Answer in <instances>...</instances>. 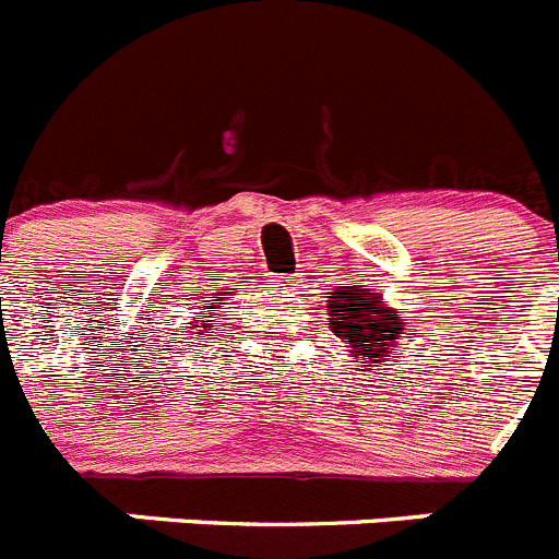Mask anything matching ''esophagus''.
Returning <instances> with one entry per match:
<instances>
[{
  "instance_id": "1",
  "label": "esophagus",
  "mask_w": 559,
  "mask_h": 559,
  "mask_svg": "<svg viewBox=\"0 0 559 559\" xmlns=\"http://www.w3.org/2000/svg\"><path fill=\"white\" fill-rule=\"evenodd\" d=\"M284 286V289H292V286H295V281H286V284H281Z\"/></svg>"
}]
</instances>
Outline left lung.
<instances>
[{
	"label": "left lung",
	"instance_id": "1",
	"mask_svg": "<svg viewBox=\"0 0 559 559\" xmlns=\"http://www.w3.org/2000/svg\"><path fill=\"white\" fill-rule=\"evenodd\" d=\"M331 331L348 342L356 356H367V367H379L381 356H386L401 334V323L395 311L370 289L336 286L329 292Z\"/></svg>",
	"mask_w": 559,
	"mask_h": 559
}]
</instances>
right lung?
Wrapping results in <instances>:
<instances>
[{
    "label": "right lung",
    "mask_w": 559,
    "mask_h": 559,
    "mask_svg": "<svg viewBox=\"0 0 559 559\" xmlns=\"http://www.w3.org/2000/svg\"><path fill=\"white\" fill-rule=\"evenodd\" d=\"M209 325H211V320H205V323L203 325H200V329H209ZM211 331V329H209Z\"/></svg>",
    "instance_id": "add662e5"
}]
</instances>
